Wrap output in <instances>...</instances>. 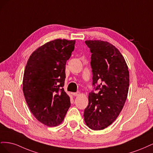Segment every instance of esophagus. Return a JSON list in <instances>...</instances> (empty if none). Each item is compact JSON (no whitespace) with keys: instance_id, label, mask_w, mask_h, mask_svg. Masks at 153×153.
<instances>
[{"instance_id":"34e87169","label":"esophagus","mask_w":153,"mask_h":153,"mask_svg":"<svg viewBox=\"0 0 153 153\" xmlns=\"http://www.w3.org/2000/svg\"><path fill=\"white\" fill-rule=\"evenodd\" d=\"M80 92H73V96H80Z\"/></svg>"}]
</instances>
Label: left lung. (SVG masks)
Returning <instances> with one entry per match:
<instances>
[{
  "label": "left lung",
  "instance_id": "8db88e82",
  "mask_svg": "<svg viewBox=\"0 0 153 153\" xmlns=\"http://www.w3.org/2000/svg\"><path fill=\"white\" fill-rule=\"evenodd\" d=\"M90 48L93 85L98 93H89V104L84 110V121L93 130H101L117 118L127 99L129 75L126 61L119 50L101 40L85 41Z\"/></svg>",
  "mask_w": 153,
  "mask_h": 153
}]
</instances>
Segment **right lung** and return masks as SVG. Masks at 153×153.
Masks as SVG:
<instances>
[{
  "label": "right lung",
  "instance_id": "1",
  "mask_svg": "<svg viewBox=\"0 0 153 153\" xmlns=\"http://www.w3.org/2000/svg\"><path fill=\"white\" fill-rule=\"evenodd\" d=\"M75 44V40L50 41L32 53L25 66L23 92L26 102L36 119L49 127L61 124L70 107V98L62 87L66 64Z\"/></svg>",
  "mask_w": 153,
  "mask_h": 153
}]
</instances>
